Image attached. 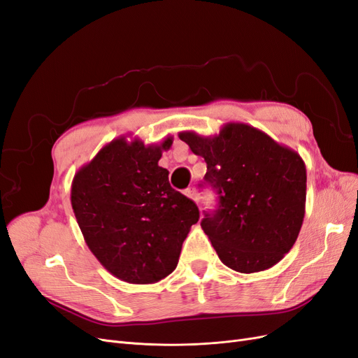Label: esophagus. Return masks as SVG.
<instances>
[{
	"mask_svg": "<svg viewBox=\"0 0 358 358\" xmlns=\"http://www.w3.org/2000/svg\"><path fill=\"white\" fill-rule=\"evenodd\" d=\"M185 196H187L188 199L194 200V201H197V194H196V189H194V188L185 189Z\"/></svg>",
	"mask_w": 358,
	"mask_h": 358,
	"instance_id": "obj_1",
	"label": "esophagus"
}]
</instances>
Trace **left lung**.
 Masks as SVG:
<instances>
[{"label":"left lung","instance_id":"1","mask_svg":"<svg viewBox=\"0 0 358 358\" xmlns=\"http://www.w3.org/2000/svg\"><path fill=\"white\" fill-rule=\"evenodd\" d=\"M179 138L204 158V182L218 192V209L201 229L221 262L255 273L279 263L296 243L306 204L301 157L259 129L229 122L218 136L182 131Z\"/></svg>","mask_w":358,"mask_h":358}]
</instances>
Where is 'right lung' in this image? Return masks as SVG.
Returning <instances> with one entry per match:
<instances>
[{"mask_svg":"<svg viewBox=\"0 0 358 358\" xmlns=\"http://www.w3.org/2000/svg\"><path fill=\"white\" fill-rule=\"evenodd\" d=\"M159 145L119 137L74 175L71 206L103 267L128 284H155L176 268L199 208L169 183Z\"/></svg>","mask_w":358,"mask_h":358,"instance_id":"1","label":"right lung"}]
</instances>
